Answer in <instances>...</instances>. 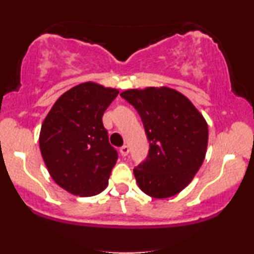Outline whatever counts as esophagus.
Listing matches in <instances>:
<instances>
[{
    "instance_id": "1",
    "label": "esophagus",
    "mask_w": 254,
    "mask_h": 254,
    "mask_svg": "<svg viewBox=\"0 0 254 254\" xmlns=\"http://www.w3.org/2000/svg\"><path fill=\"white\" fill-rule=\"evenodd\" d=\"M119 151H121L122 156H127V154H129V147H127V145H123V147L119 149Z\"/></svg>"
}]
</instances>
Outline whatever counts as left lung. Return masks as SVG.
<instances>
[{
	"instance_id": "1",
	"label": "left lung",
	"mask_w": 254,
	"mask_h": 254,
	"mask_svg": "<svg viewBox=\"0 0 254 254\" xmlns=\"http://www.w3.org/2000/svg\"><path fill=\"white\" fill-rule=\"evenodd\" d=\"M121 97L138 112L149 142L147 159L133 168L139 189L154 198L179 193L205 157V119L185 95L168 87L127 89Z\"/></svg>"
}]
</instances>
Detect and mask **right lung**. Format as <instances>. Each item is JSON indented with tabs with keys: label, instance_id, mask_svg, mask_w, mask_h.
<instances>
[{
	"label": "right lung",
	"instance_id": "obj_1",
	"mask_svg": "<svg viewBox=\"0 0 254 254\" xmlns=\"http://www.w3.org/2000/svg\"><path fill=\"white\" fill-rule=\"evenodd\" d=\"M118 90L84 82L66 90L44 119L43 160L55 183L75 196L90 197L109 185L118 153L109 142L103 116Z\"/></svg>",
	"mask_w": 254,
	"mask_h": 254
}]
</instances>
